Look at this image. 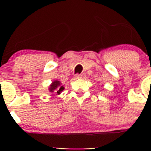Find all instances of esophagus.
Segmentation results:
<instances>
[{
    "instance_id": "esophagus-1",
    "label": "esophagus",
    "mask_w": 151,
    "mask_h": 151,
    "mask_svg": "<svg viewBox=\"0 0 151 151\" xmlns=\"http://www.w3.org/2000/svg\"><path fill=\"white\" fill-rule=\"evenodd\" d=\"M86 75L85 74H77L76 75V78L77 79H85Z\"/></svg>"
}]
</instances>
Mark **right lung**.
Returning a JSON list of instances; mask_svg holds the SVG:
<instances>
[{
  "label": "right lung",
  "instance_id": "add662e5",
  "mask_svg": "<svg viewBox=\"0 0 151 151\" xmlns=\"http://www.w3.org/2000/svg\"><path fill=\"white\" fill-rule=\"evenodd\" d=\"M64 89L65 88L63 86V84L58 80H54V81L52 82V83L50 85L48 88L49 91L50 93H53L56 94V96L60 95Z\"/></svg>",
  "mask_w": 151,
  "mask_h": 151
}]
</instances>
